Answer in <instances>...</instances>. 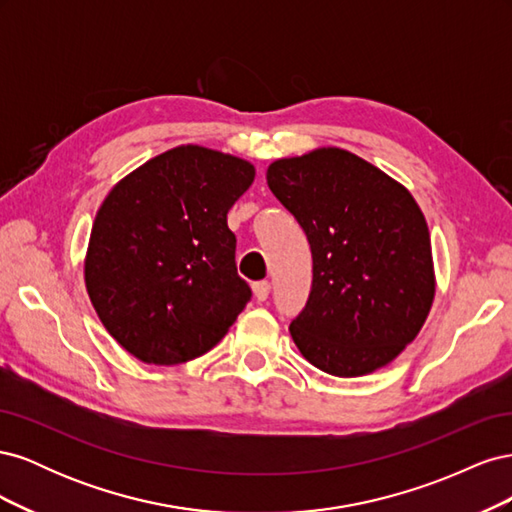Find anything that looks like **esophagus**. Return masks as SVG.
<instances>
[{"label": "esophagus", "mask_w": 512, "mask_h": 512, "mask_svg": "<svg viewBox=\"0 0 512 512\" xmlns=\"http://www.w3.org/2000/svg\"><path fill=\"white\" fill-rule=\"evenodd\" d=\"M252 292H254V297H256L258 303L267 301V299H269V292H271V284H269V282H256V284L252 286Z\"/></svg>", "instance_id": "34e87169"}]
</instances>
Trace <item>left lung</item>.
<instances>
[{"mask_svg": "<svg viewBox=\"0 0 512 512\" xmlns=\"http://www.w3.org/2000/svg\"><path fill=\"white\" fill-rule=\"evenodd\" d=\"M267 183L312 247V292L290 324L299 352L339 378L395 361L436 297L429 228L410 190L339 147L275 160Z\"/></svg>", "mask_w": 512, "mask_h": 512, "instance_id": "left-lung-1", "label": "left lung"}]
</instances>
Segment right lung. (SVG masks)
I'll list each match as a JSON object with an SVG mask.
<instances>
[{
    "label": "right lung",
    "instance_id": "1",
    "mask_svg": "<svg viewBox=\"0 0 512 512\" xmlns=\"http://www.w3.org/2000/svg\"><path fill=\"white\" fill-rule=\"evenodd\" d=\"M252 162L179 145L113 185L91 226L85 288L104 329L147 365L218 346L250 301L226 213L254 183Z\"/></svg>",
    "mask_w": 512,
    "mask_h": 512
}]
</instances>
